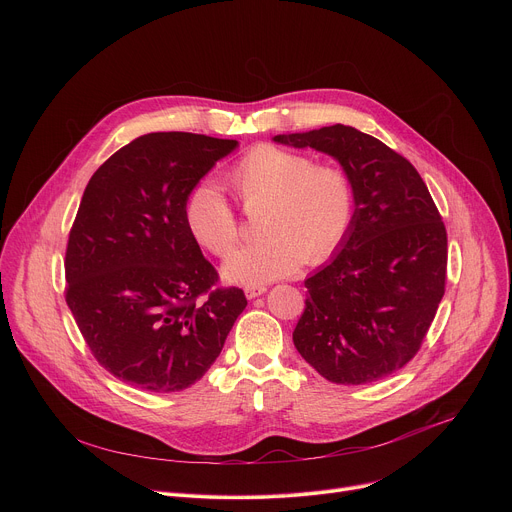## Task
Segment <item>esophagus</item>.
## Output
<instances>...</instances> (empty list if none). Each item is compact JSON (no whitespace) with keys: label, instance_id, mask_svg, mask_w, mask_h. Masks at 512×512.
Listing matches in <instances>:
<instances>
[{"label":"esophagus","instance_id":"1","mask_svg":"<svg viewBox=\"0 0 512 512\" xmlns=\"http://www.w3.org/2000/svg\"><path fill=\"white\" fill-rule=\"evenodd\" d=\"M265 291H267L265 285H247V287H245V296H247L249 300H255V298L263 296Z\"/></svg>","mask_w":512,"mask_h":512}]
</instances>
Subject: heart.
I'll return each mask as SVG.
<instances>
[{
  "label": "heart",
  "instance_id": "obj_1",
  "mask_svg": "<svg viewBox=\"0 0 512 512\" xmlns=\"http://www.w3.org/2000/svg\"><path fill=\"white\" fill-rule=\"evenodd\" d=\"M229 184L247 212L263 206L261 241L229 255L239 241L237 216L214 184L202 182L184 202V225L208 253L229 259L223 275L233 283L259 285L322 263L342 243L352 221L348 178L298 152L261 143L229 172Z\"/></svg>",
  "mask_w": 512,
  "mask_h": 512
}]
</instances>
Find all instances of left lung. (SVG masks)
<instances>
[{
    "instance_id": "1",
    "label": "left lung",
    "mask_w": 512,
    "mask_h": 512,
    "mask_svg": "<svg viewBox=\"0 0 512 512\" xmlns=\"http://www.w3.org/2000/svg\"><path fill=\"white\" fill-rule=\"evenodd\" d=\"M273 141L332 156L354 200L342 243L304 281L294 344L332 383L381 381L415 356L444 298L442 216L417 170L373 135L336 123Z\"/></svg>"
}]
</instances>
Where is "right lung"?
Returning <instances> with one entry per match:
<instances>
[{"instance_id":"obj_1","label":"right lung","mask_w":512,"mask_h":512,"mask_svg":"<svg viewBox=\"0 0 512 512\" xmlns=\"http://www.w3.org/2000/svg\"><path fill=\"white\" fill-rule=\"evenodd\" d=\"M237 139L158 131L133 139L89 180L66 247V304L95 358L152 393L194 385L247 306L184 225L190 190Z\"/></svg>"}]
</instances>
